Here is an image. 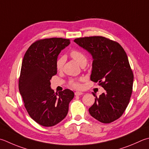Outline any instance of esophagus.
Listing matches in <instances>:
<instances>
[{"instance_id": "esophagus-1", "label": "esophagus", "mask_w": 149, "mask_h": 149, "mask_svg": "<svg viewBox=\"0 0 149 149\" xmlns=\"http://www.w3.org/2000/svg\"><path fill=\"white\" fill-rule=\"evenodd\" d=\"M83 93L82 92H75V95H82Z\"/></svg>"}]
</instances>
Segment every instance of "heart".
I'll return each instance as SVG.
<instances>
[{
    "label": "heart",
    "instance_id": "1",
    "mask_svg": "<svg viewBox=\"0 0 149 149\" xmlns=\"http://www.w3.org/2000/svg\"><path fill=\"white\" fill-rule=\"evenodd\" d=\"M70 55L73 59L80 65L86 64L87 58L86 55L81 51L77 50V49H73L70 52ZM65 60L66 59L65 56H61L58 58L56 61V68L58 70H62L64 64L65 63ZM70 85L75 88H80L81 86L79 83L74 80L70 81Z\"/></svg>",
    "mask_w": 149,
    "mask_h": 149
}]
</instances>
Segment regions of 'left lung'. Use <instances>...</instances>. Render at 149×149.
I'll return each mask as SVG.
<instances>
[{"instance_id": "left-lung-1", "label": "left lung", "mask_w": 149, "mask_h": 149, "mask_svg": "<svg viewBox=\"0 0 149 149\" xmlns=\"http://www.w3.org/2000/svg\"><path fill=\"white\" fill-rule=\"evenodd\" d=\"M74 41L91 54L90 79L104 89L89 109L93 118L103 123L119 118L132 92L134 75L126 52L119 43L101 36L77 38Z\"/></svg>"}]
</instances>
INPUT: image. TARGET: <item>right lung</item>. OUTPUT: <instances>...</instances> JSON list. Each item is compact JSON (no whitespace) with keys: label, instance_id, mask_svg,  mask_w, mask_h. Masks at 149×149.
Instances as JSON below:
<instances>
[{"label":"right lung","instance_id":"obj_1","mask_svg":"<svg viewBox=\"0 0 149 149\" xmlns=\"http://www.w3.org/2000/svg\"><path fill=\"white\" fill-rule=\"evenodd\" d=\"M69 39L50 38L37 40L29 47L23 58L19 89L30 117L44 127H52L65 119L69 103L74 97L72 90L55 93L50 79L57 74L56 61Z\"/></svg>","mask_w":149,"mask_h":149}]
</instances>
